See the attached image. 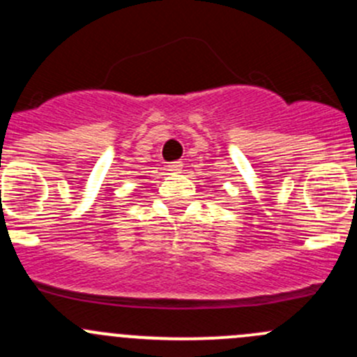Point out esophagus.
Listing matches in <instances>:
<instances>
[{
  "instance_id": "1",
  "label": "esophagus",
  "mask_w": 357,
  "mask_h": 357,
  "mask_svg": "<svg viewBox=\"0 0 357 357\" xmlns=\"http://www.w3.org/2000/svg\"><path fill=\"white\" fill-rule=\"evenodd\" d=\"M167 169L171 172H181V169H183V162H171V164L167 165Z\"/></svg>"
}]
</instances>
